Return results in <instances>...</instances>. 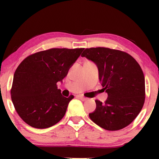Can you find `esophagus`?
<instances>
[{
  "mask_svg": "<svg viewBox=\"0 0 159 159\" xmlns=\"http://www.w3.org/2000/svg\"><path fill=\"white\" fill-rule=\"evenodd\" d=\"M77 97L78 98H80V100H82V101H86V100H87V98L84 97L83 95H78Z\"/></svg>",
  "mask_w": 159,
  "mask_h": 159,
  "instance_id": "obj_1",
  "label": "esophagus"
}]
</instances>
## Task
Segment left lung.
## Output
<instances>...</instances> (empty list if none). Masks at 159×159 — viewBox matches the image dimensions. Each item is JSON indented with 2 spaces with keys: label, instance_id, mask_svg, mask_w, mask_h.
<instances>
[{
  "label": "left lung",
  "instance_id": "1",
  "mask_svg": "<svg viewBox=\"0 0 159 159\" xmlns=\"http://www.w3.org/2000/svg\"><path fill=\"white\" fill-rule=\"evenodd\" d=\"M98 67L99 80L108 93L89 116L103 129L116 131L131 124L140 112L145 98V77L137 61L126 52L108 48H86L81 55Z\"/></svg>",
  "mask_w": 159,
  "mask_h": 159
}]
</instances>
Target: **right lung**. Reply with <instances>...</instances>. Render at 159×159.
<instances>
[{"label":"right lung","instance_id":"1","mask_svg":"<svg viewBox=\"0 0 159 159\" xmlns=\"http://www.w3.org/2000/svg\"><path fill=\"white\" fill-rule=\"evenodd\" d=\"M84 48H51L25 58L15 71L11 95L15 109L27 125L45 129L66 114L74 95L63 96L57 82L67 73Z\"/></svg>","mask_w":159,"mask_h":159}]
</instances>
